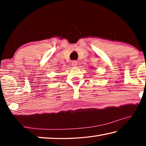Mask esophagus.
<instances>
[{
  "label": "esophagus",
  "instance_id": "esophagus-1",
  "mask_svg": "<svg viewBox=\"0 0 146 146\" xmlns=\"http://www.w3.org/2000/svg\"><path fill=\"white\" fill-rule=\"evenodd\" d=\"M77 62H76V60H73L72 62H71V65H72L73 66H77Z\"/></svg>",
  "mask_w": 146,
  "mask_h": 146
}]
</instances>
